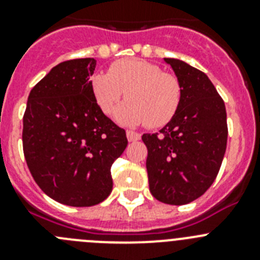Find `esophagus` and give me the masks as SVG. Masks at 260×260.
Returning a JSON list of instances; mask_svg holds the SVG:
<instances>
[{
    "label": "esophagus",
    "mask_w": 260,
    "mask_h": 260,
    "mask_svg": "<svg viewBox=\"0 0 260 260\" xmlns=\"http://www.w3.org/2000/svg\"><path fill=\"white\" fill-rule=\"evenodd\" d=\"M126 137H127L128 142H137L141 139V135L135 132H132V130H127V132H126Z\"/></svg>",
    "instance_id": "obj_1"
}]
</instances>
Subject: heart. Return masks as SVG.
I'll return each mask as SVG.
<instances>
[{
    "instance_id": "heart-1",
    "label": "heart",
    "mask_w": 260,
    "mask_h": 260,
    "mask_svg": "<svg viewBox=\"0 0 260 260\" xmlns=\"http://www.w3.org/2000/svg\"><path fill=\"white\" fill-rule=\"evenodd\" d=\"M96 104L110 114L126 93L127 102L116 110V119L126 126L147 122L150 127L167 125L180 108L182 87L177 77L164 73L155 63L139 58L114 62L108 73L91 79Z\"/></svg>"
}]
</instances>
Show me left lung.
<instances>
[{
  "label": "left lung",
  "mask_w": 260,
  "mask_h": 260,
  "mask_svg": "<svg viewBox=\"0 0 260 260\" xmlns=\"http://www.w3.org/2000/svg\"><path fill=\"white\" fill-rule=\"evenodd\" d=\"M182 87L176 116L155 134H143L148 150L150 191L157 201L187 204L210 189L226 150L228 126L222 99L203 71L164 58Z\"/></svg>",
  "instance_id": "1"
}]
</instances>
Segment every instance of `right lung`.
Instances as JSON below:
<instances>
[{"label":"right lung","instance_id":"1","mask_svg":"<svg viewBox=\"0 0 260 260\" xmlns=\"http://www.w3.org/2000/svg\"><path fill=\"white\" fill-rule=\"evenodd\" d=\"M96 59L58 63L31 89L23 116V152L35 182L48 197L71 207L109 197L110 168L127 146L96 104L91 79Z\"/></svg>","mask_w":260,"mask_h":260}]
</instances>
